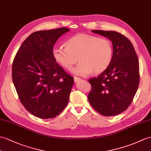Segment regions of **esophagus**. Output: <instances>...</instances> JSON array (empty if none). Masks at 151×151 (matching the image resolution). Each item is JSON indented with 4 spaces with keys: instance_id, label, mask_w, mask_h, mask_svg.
Masks as SVG:
<instances>
[{
    "instance_id": "esophagus-1",
    "label": "esophagus",
    "mask_w": 151,
    "mask_h": 151,
    "mask_svg": "<svg viewBox=\"0 0 151 151\" xmlns=\"http://www.w3.org/2000/svg\"><path fill=\"white\" fill-rule=\"evenodd\" d=\"M74 80H75V82L77 83V82H80V80H81V78H78V77L75 76V77H74Z\"/></svg>"
}]
</instances>
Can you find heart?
I'll return each instance as SVG.
<instances>
[{"instance_id": "heart-1", "label": "heart", "mask_w": 151, "mask_h": 151, "mask_svg": "<svg viewBox=\"0 0 151 151\" xmlns=\"http://www.w3.org/2000/svg\"><path fill=\"white\" fill-rule=\"evenodd\" d=\"M65 48L54 47L52 54L62 67L76 75L85 76L92 72L100 74L108 68L113 57V47L106 38H99L86 34H78L65 43Z\"/></svg>"}]
</instances>
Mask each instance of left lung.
I'll return each mask as SVG.
<instances>
[{"mask_svg": "<svg viewBox=\"0 0 151 151\" xmlns=\"http://www.w3.org/2000/svg\"><path fill=\"white\" fill-rule=\"evenodd\" d=\"M109 38L113 44V57L108 68L89 80L92 89L88 95L91 106L106 116L119 114L130 106L137 91L139 62L131 41L113 31L92 30Z\"/></svg>", "mask_w": 151, "mask_h": 151, "instance_id": "1", "label": "left lung"}]
</instances>
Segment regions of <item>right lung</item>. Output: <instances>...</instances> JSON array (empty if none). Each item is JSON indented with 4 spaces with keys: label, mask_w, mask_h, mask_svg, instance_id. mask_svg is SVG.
<instances>
[{
    "label": "right lung",
    "mask_w": 151,
    "mask_h": 151,
    "mask_svg": "<svg viewBox=\"0 0 151 151\" xmlns=\"http://www.w3.org/2000/svg\"><path fill=\"white\" fill-rule=\"evenodd\" d=\"M69 30L61 27L33 33L14 58L12 78L19 99L38 118L57 116L68 104L74 78L56 62L52 51L58 38Z\"/></svg>",
    "instance_id": "1"
}]
</instances>
